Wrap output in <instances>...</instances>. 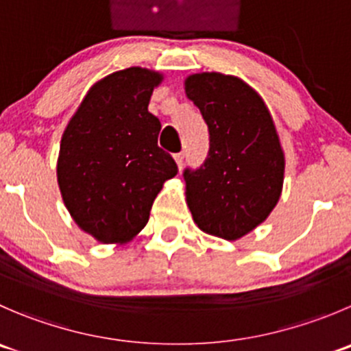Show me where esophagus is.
<instances>
[{
	"label": "esophagus",
	"instance_id": "obj_1",
	"mask_svg": "<svg viewBox=\"0 0 351 351\" xmlns=\"http://www.w3.org/2000/svg\"><path fill=\"white\" fill-rule=\"evenodd\" d=\"M175 161H176V165H178V168L182 169L183 161H185V152H178V154H175Z\"/></svg>",
	"mask_w": 351,
	"mask_h": 351
}]
</instances>
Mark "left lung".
Here are the masks:
<instances>
[{
	"label": "left lung",
	"mask_w": 351,
	"mask_h": 351,
	"mask_svg": "<svg viewBox=\"0 0 351 351\" xmlns=\"http://www.w3.org/2000/svg\"><path fill=\"white\" fill-rule=\"evenodd\" d=\"M185 94L209 127L207 159L183 173L193 223L204 233L238 240L267 219L283 190L285 152L273 117L233 75H189Z\"/></svg>",
	"instance_id": "left-lung-1"
}]
</instances>
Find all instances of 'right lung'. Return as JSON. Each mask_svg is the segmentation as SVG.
I'll return each mask as SVG.
<instances>
[{"mask_svg":"<svg viewBox=\"0 0 351 351\" xmlns=\"http://www.w3.org/2000/svg\"><path fill=\"white\" fill-rule=\"evenodd\" d=\"M162 73L132 66L101 78L68 121L58 185L80 230L101 243H127L147 224L176 162L158 145L161 121L149 113Z\"/></svg>","mask_w":351,"mask_h":351,"instance_id":"add662e5","label":"right lung"}]
</instances>
